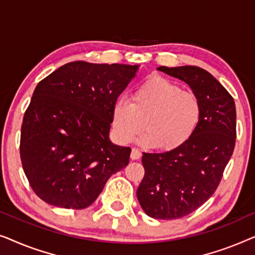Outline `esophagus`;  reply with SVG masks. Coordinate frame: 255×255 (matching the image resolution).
Here are the masks:
<instances>
[{
	"label": "esophagus",
	"instance_id": "1",
	"mask_svg": "<svg viewBox=\"0 0 255 255\" xmlns=\"http://www.w3.org/2000/svg\"><path fill=\"white\" fill-rule=\"evenodd\" d=\"M140 156H141V153L138 148H135V147L132 148V151H131V159L132 160H138Z\"/></svg>",
	"mask_w": 255,
	"mask_h": 255
}]
</instances>
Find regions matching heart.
<instances>
[{
  "label": "heart",
  "mask_w": 255,
  "mask_h": 255,
  "mask_svg": "<svg viewBox=\"0 0 255 255\" xmlns=\"http://www.w3.org/2000/svg\"><path fill=\"white\" fill-rule=\"evenodd\" d=\"M201 116L196 94L154 76L134 90L131 101L121 97L114 103L111 128L120 144H128L144 128L138 139L141 145L173 151L193 137Z\"/></svg>",
  "instance_id": "b5f03b06"
}]
</instances>
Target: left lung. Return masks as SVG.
I'll return each instance as SVG.
<instances>
[{"label": "left lung", "instance_id": "obj_1", "mask_svg": "<svg viewBox=\"0 0 255 255\" xmlns=\"http://www.w3.org/2000/svg\"><path fill=\"white\" fill-rule=\"evenodd\" d=\"M182 80L201 101L200 124L181 147L142 153L144 179L137 198L145 214L156 219L184 217L217 189L236 144L233 97L210 73L196 66L158 67Z\"/></svg>", "mask_w": 255, "mask_h": 255}]
</instances>
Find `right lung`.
Returning a JSON list of instances; mask_svg holds the SVG:
<instances>
[{
  "mask_svg": "<svg viewBox=\"0 0 255 255\" xmlns=\"http://www.w3.org/2000/svg\"><path fill=\"white\" fill-rule=\"evenodd\" d=\"M139 65L68 62L41 80L24 114L20 160L38 197L85 209L113 174L128 166L130 147L109 139L114 103Z\"/></svg>",
  "mask_w": 255,
  "mask_h": 255,
  "instance_id": "right-lung-1",
  "label": "right lung"
}]
</instances>
